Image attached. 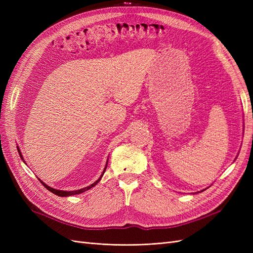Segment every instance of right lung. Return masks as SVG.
Wrapping results in <instances>:
<instances>
[{"label":"right lung","instance_id":"right-lung-1","mask_svg":"<svg viewBox=\"0 0 253 253\" xmlns=\"http://www.w3.org/2000/svg\"><path fill=\"white\" fill-rule=\"evenodd\" d=\"M19 154H20V156L22 157V155H21V153H20V150H19ZM106 166H108V163H106ZM106 166H105V168H104V171H103V173H102V175L104 174V172H105V169H106ZM102 175H101V177H102ZM101 177L99 178L98 180H96L93 185H90V186H88V187H86V188H83V189H80V190H76V191H63V190H56V189H52V188H50V187H48L47 185H45V183L43 182V181H41V183L42 185L46 188L48 191H50L51 193H53V194H56V195H58V196H71V195H76V194H80V193H83V192H85V191H87V190H89L90 188H93L95 185H97L98 183V181L101 179Z\"/></svg>","mask_w":253,"mask_h":253}]
</instances>
